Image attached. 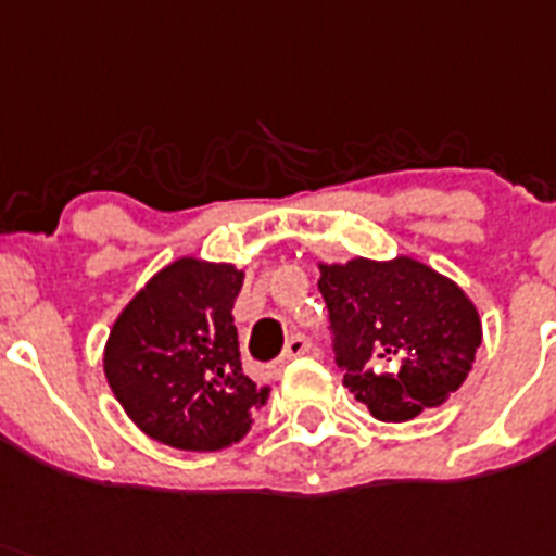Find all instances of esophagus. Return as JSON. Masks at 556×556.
<instances>
[{
    "mask_svg": "<svg viewBox=\"0 0 556 556\" xmlns=\"http://www.w3.org/2000/svg\"><path fill=\"white\" fill-rule=\"evenodd\" d=\"M307 350H311V342H307L305 336H302V333L291 336V339H288V344H286V350H282V365H286V362H291V358H296V356H305Z\"/></svg>",
    "mask_w": 556,
    "mask_h": 556,
    "instance_id": "34e87169",
    "label": "esophagus"
}]
</instances>
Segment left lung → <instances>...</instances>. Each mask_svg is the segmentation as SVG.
Masks as SVG:
<instances>
[{"label":"left lung","instance_id":"obj_1","mask_svg":"<svg viewBox=\"0 0 556 556\" xmlns=\"http://www.w3.org/2000/svg\"><path fill=\"white\" fill-rule=\"evenodd\" d=\"M336 365L353 399L387 424L441 407L483 342L478 307L455 279L409 254L319 263Z\"/></svg>","mask_w":556,"mask_h":556}]
</instances>
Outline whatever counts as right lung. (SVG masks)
<instances>
[{
    "label": "right lung",
    "mask_w": 556,
    "mask_h": 556,
    "mask_svg": "<svg viewBox=\"0 0 556 556\" xmlns=\"http://www.w3.org/2000/svg\"><path fill=\"white\" fill-rule=\"evenodd\" d=\"M231 263L177 256L112 321L104 376L129 421L157 444L217 452L249 435L268 384L242 372Z\"/></svg>",
    "instance_id": "right-lung-1"
}]
</instances>
